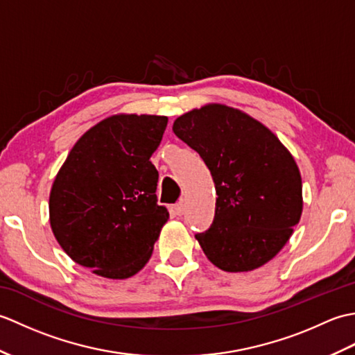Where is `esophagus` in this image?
<instances>
[{
  "instance_id": "esophagus-1",
  "label": "esophagus",
  "mask_w": 355,
  "mask_h": 355,
  "mask_svg": "<svg viewBox=\"0 0 355 355\" xmlns=\"http://www.w3.org/2000/svg\"><path fill=\"white\" fill-rule=\"evenodd\" d=\"M173 209H175V214H177V215H183V214H184V205H183V201L177 202V205L173 206Z\"/></svg>"
}]
</instances>
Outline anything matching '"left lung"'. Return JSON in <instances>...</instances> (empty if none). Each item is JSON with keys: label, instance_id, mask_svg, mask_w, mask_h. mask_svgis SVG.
<instances>
[{"label": "left lung", "instance_id": "1", "mask_svg": "<svg viewBox=\"0 0 355 355\" xmlns=\"http://www.w3.org/2000/svg\"><path fill=\"white\" fill-rule=\"evenodd\" d=\"M197 150L216 189L210 229L195 238L207 259L230 273L252 271L281 252L302 215V178L290 150L258 120L209 103L172 126Z\"/></svg>", "mask_w": 355, "mask_h": 355}]
</instances>
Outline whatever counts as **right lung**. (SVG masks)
<instances>
[{"mask_svg": "<svg viewBox=\"0 0 355 355\" xmlns=\"http://www.w3.org/2000/svg\"><path fill=\"white\" fill-rule=\"evenodd\" d=\"M166 125L164 116L107 117L76 141L53 182V235L74 262L102 277L140 271L168 221L149 160Z\"/></svg>", "mask_w": 355, "mask_h": 355, "instance_id": "obj_1", "label": "right lung"}]
</instances>
